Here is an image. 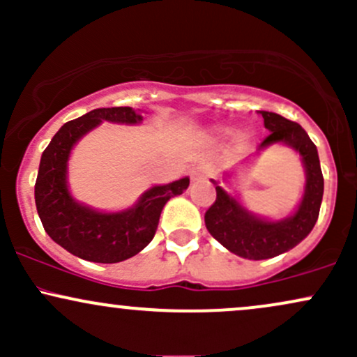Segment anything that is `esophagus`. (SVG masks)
I'll return each instance as SVG.
<instances>
[{"label": "esophagus", "mask_w": 357, "mask_h": 357, "mask_svg": "<svg viewBox=\"0 0 357 357\" xmlns=\"http://www.w3.org/2000/svg\"><path fill=\"white\" fill-rule=\"evenodd\" d=\"M211 173V167L206 166V165H199V166H195L191 169V179L192 181H198V179H203L206 178V176H210Z\"/></svg>", "instance_id": "obj_1"}]
</instances>
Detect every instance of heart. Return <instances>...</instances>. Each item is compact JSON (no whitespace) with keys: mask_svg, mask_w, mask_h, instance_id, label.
<instances>
[{"mask_svg":"<svg viewBox=\"0 0 357 357\" xmlns=\"http://www.w3.org/2000/svg\"><path fill=\"white\" fill-rule=\"evenodd\" d=\"M228 132H230V129H227V127H220V129H216V136H218V137L227 136ZM247 141H248V136H245V134H240V136L236 137V141H235V147H236V149H241V147L247 144Z\"/></svg>","mask_w":357,"mask_h":357,"instance_id":"obj_1","label":"heart"}]
</instances>
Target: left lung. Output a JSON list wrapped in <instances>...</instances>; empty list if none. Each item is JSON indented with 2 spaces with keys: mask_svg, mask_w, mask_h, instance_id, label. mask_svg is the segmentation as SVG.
Segmentation results:
<instances>
[{
  "mask_svg": "<svg viewBox=\"0 0 357 357\" xmlns=\"http://www.w3.org/2000/svg\"><path fill=\"white\" fill-rule=\"evenodd\" d=\"M264 124L270 134L264 139L260 149L272 144H287L301 154L305 167V191L297 211L289 218L268 221L258 218L245 210L235 196L225 191L218 181L211 179L216 188L215 203L204 213V225L213 238L235 255L248 260H265L289 252L312 231L319 218L324 178L319 162L317 147L297 122L278 116L275 112L260 110ZM227 176H230L227 173Z\"/></svg>",
  "mask_w": 357,
  "mask_h": 357,
  "instance_id": "8db88e82",
  "label": "left lung"
}]
</instances>
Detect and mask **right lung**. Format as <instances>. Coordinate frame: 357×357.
<instances>
[{
  "instance_id": "add662e5",
  "label": "right lung",
  "mask_w": 357,
  "mask_h": 357,
  "mask_svg": "<svg viewBox=\"0 0 357 357\" xmlns=\"http://www.w3.org/2000/svg\"><path fill=\"white\" fill-rule=\"evenodd\" d=\"M102 121L137 124L142 116L132 107L90 110L67 122L43 151L35 183V203L48 236L72 255L97 264H117L137 255L154 238L162 208L190 186V178L147 190L136 206L102 213L72 198L67 186V162L72 147Z\"/></svg>"
}]
</instances>
